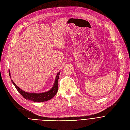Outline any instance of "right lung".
Returning <instances> with one entry per match:
<instances>
[{
    "mask_svg": "<svg viewBox=\"0 0 130 130\" xmlns=\"http://www.w3.org/2000/svg\"><path fill=\"white\" fill-rule=\"evenodd\" d=\"M60 73V72L58 73L57 75L56 76V78H55V81L54 83L53 86L52 87V88L50 90L43 92V93L35 94V93H30V92H27L23 90L22 89H21L20 88L18 87L14 83V82L12 80H11V81L12 83L14 84V85L15 86V88L17 89V91L20 92V94L25 99L28 100H31L36 102H44V101H46L50 100L55 95H56L58 90V81H59ZM9 74L10 76V70H9ZM10 78H11V77H10Z\"/></svg>",
    "mask_w": 130,
    "mask_h": 130,
    "instance_id": "obj_1",
    "label": "right lung"
}]
</instances>
